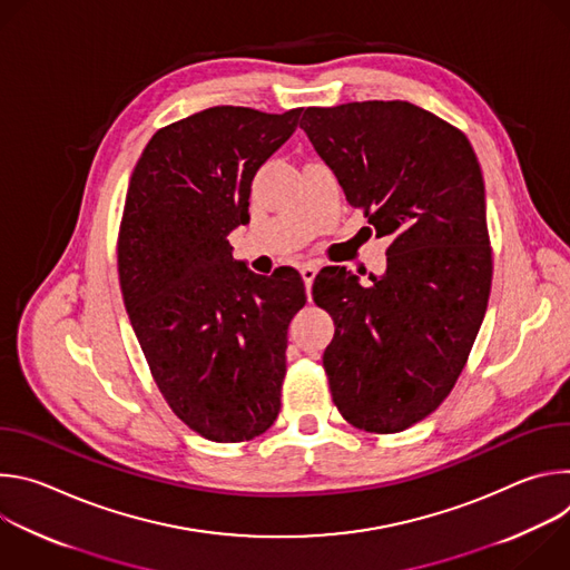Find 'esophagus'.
<instances>
[{
  "label": "esophagus",
  "instance_id": "esophagus-1",
  "mask_svg": "<svg viewBox=\"0 0 570 570\" xmlns=\"http://www.w3.org/2000/svg\"><path fill=\"white\" fill-rule=\"evenodd\" d=\"M315 273H317V266H315V264H304V266H299V275H302V279H304V286H306V295H308V299H311V286H313Z\"/></svg>",
  "mask_w": 570,
  "mask_h": 570
}]
</instances>
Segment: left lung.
<instances>
[{
  "label": "left lung",
  "mask_w": 570,
  "mask_h": 570,
  "mask_svg": "<svg viewBox=\"0 0 570 570\" xmlns=\"http://www.w3.org/2000/svg\"><path fill=\"white\" fill-rule=\"evenodd\" d=\"M299 128L347 203L390 236L387 271L332 266L313 302L334 317L324 350L336 409L367 433L429 417L466 365L492 291L484 183L466 135L409 101L306 108Z\"/></svg>",
  "instance_id": "8db88e82"
}]
</instances>
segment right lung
Returning a JSON list of instances; mask_svg holds the SVG:
<instances>
[{
    "instance_id": "1",
    "label": "right lung",
    "mask_w": 570,
    "mask_h": 570,
    "mask_svg": "<svg viewBox=\"0 0 570 570\" xmlns=\"http://www.w3.org/2000/svg\"><path fill=\"white\" fill-rule=\"evenodd\" d=\"M302 108L216 106L159 128L130 176L117 238L124 304L157 390L212 442H246L279 415L286 332L302 277L255 275L227 234L250 220L253 178Z\"/></svg>"
}]
</instances>
